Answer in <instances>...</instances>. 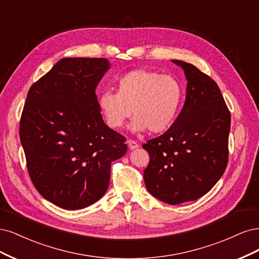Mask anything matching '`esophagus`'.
I'll return each instance as SVG.
<instances>
[{"label": "esophagus", "mask_w": 259, "mask_h": 259, "mask_svg": "<svg viewBox=\"0 0 259 259\" xmlns=\"http://www.w3.org/2000/svg\"><path fill=\"white\" fill-rule=\"evenodd\" d=\"M128 146H129V148H130V149H136V148H138V147H139V144L137 143L136 141H133V140H128Z\"/></svg>", "instance_id": "esophagus-1"}]
</instances>
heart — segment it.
I'll use <instances>...</instances> for the list:
<instances>
[{"label":"heart","instance_id":"obj_1","mask_svg":"<svg viewBox=\"0 0 259 259\" xmlns=\"http://www.w3.org/2000/svg\"><path fill=\"white\" fill-rule=\"evenodd\" d=\"M183 94L181 82L174 76L138 69L122 75L116 82V93L100 95L98 106L111 129H120L133 114V131L161 133L177 118Z\"/></svg>","mask_w":259,"mask_h":259}]
</instances>
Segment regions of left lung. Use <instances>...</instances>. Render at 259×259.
<instances>
[{"label": "left lung", "mask_w": 259, "mask_h": 259, "mask_svg": "<svg viewBox=\"0 0 259 259\" xmlns=\"http://www.w3.org/2000/svg\"><path fill=\"white\" fill-rule=\"evenodd\" d=\"M187 79L178 118L160 137L142 145L149 154L144 182L169 204L194 201L219 182L228 162L230 112L218 84L195 65L172 60Z\"/></svg>", "instance_id": "8db88e82"}]
</instances>
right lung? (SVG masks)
<instances>
[{
	"label": "right lung",
	"instance_id": "1",
	"mask_svg": "<svg viewBox=\"0 0 259 259\" xmlns=\"http://www.w3.org/2000/svg\"><path fill=\"white\" fill-rule=\"evenodd\" d=\"M110 66L104 58H64L31 86L24 103L19 135L31 181L65 210L98 201L112 161L127 152L98 106L96 88Z\"/></svg>",
	"mask_w": 259,
	"mask_h": 259
}]
</instances>
